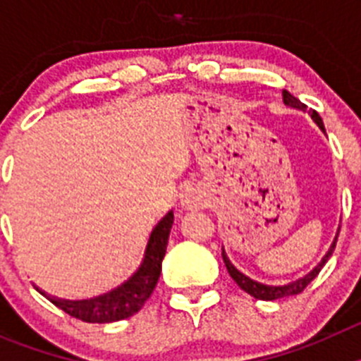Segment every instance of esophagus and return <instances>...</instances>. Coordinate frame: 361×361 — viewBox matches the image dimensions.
<instances>
[{"mask_svg": "<svg viewBox=\"0 0 361 361\" xmlns=\"http://www.w3.org/2000/svg\"><path fill=\"white\" fill-rule=\"evenodd\" d=\"M184 204H188V199H184Z\"/></svg>", "mask_w": 361, "mask_h": 361, "instance_id": "esophagus-1", "label": "esophagus"}]
</instances>
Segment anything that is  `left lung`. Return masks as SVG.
I'll return each mask as SVG.
<instances>
[{"instance_id": "left-lung-1", "label": "left lung", "mask_w": 361, "mask_h": 361, "mask_svg": "<svg viewBox=\"0 0 361 361\" xmlns=\"http://www.w3.org/2000/svg\"><path fill=\"white\" fill-rule=\"evenodd\" d=\"M282 95H283V104H286V106L295 108V110H302V111L307 110V106H305V104L302 103V101H298V99H296L295 95L289 94L288 90H283ZM311 117H312V121H314V123L318 124V128H320L322 132H325L324 121H322V117L318 116L317 111L312 110L311 111ZM336 238H338V235H336ZM336 238H334V242H333V245H331V247H329V251L325 253V257L322 258V262L318 264V266L314 267V269L309 271L307 275H304V276H300V279L293 280V282L279 283V286H269V283L257 282V280H253V279H250V276H247V275H244L242 271H238L237 267L233 266L231 260H229L228 255H226L224 250H222V258H224V264H226V267H228L229 276H231V279L235 280V282H237V286L242 289V291H245V293H247V295H251V296H253V298H257V300H279V298H286V296L300 295V293L304 291V289L307 288V286L312 282V280L317 279V275L322 271V267L325 266V262H327V260H329V258H331V255H333L334 245H336Z\"/></svg>"}]
</instances>
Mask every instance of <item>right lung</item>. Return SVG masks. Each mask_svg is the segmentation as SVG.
<instances>
[{
	"label": "right lung",
	"mask_w": 361,
	"mask_h": 361,
	"mask_svg": "<svg viewBox=\"0 0 361 361\" xmlns=\"http://www.w3.org/2000/svg\"><path fill=\"white\" fill-rule=\"evenodd\" d=\"M171 224H173V212H168L149 233L141 266L133 271V275L128 276V280H124L111 291L94 296V298L66 300L49 295L39 288L36 289L41 295L47 296L54 305L68 312L70 317L88 322V324H110V322L133 317L137 311H141L145 302L157 286Z\"/></svg>",
	"instance_id": "add662e5"
}]
</instances>
